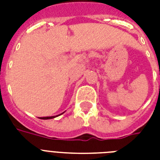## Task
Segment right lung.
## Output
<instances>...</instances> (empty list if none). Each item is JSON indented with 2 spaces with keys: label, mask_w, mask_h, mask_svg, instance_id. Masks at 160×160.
I'll list each match as a JSON object with an SVG mask.
<instances>
[{
  "label": "right lung",
  "mask_w": 160,
  "mask_h": 160,
  "mask_svg": "<svg viewBox=\"0 0 160 160\" xmlns=\"http://www.w3.org/2000/svg\"><path fill=\"white\" fill-rule=\"evenodd\" d=\"M64 113V112H63ZM62 113V114H63ZM60 114H58V115H55V116H48V117H42V118H41V119H54V118H55V117H57L59 116Z\"/></svg>",
  "instance_id": "right-lung-1"
}]
</instances>
